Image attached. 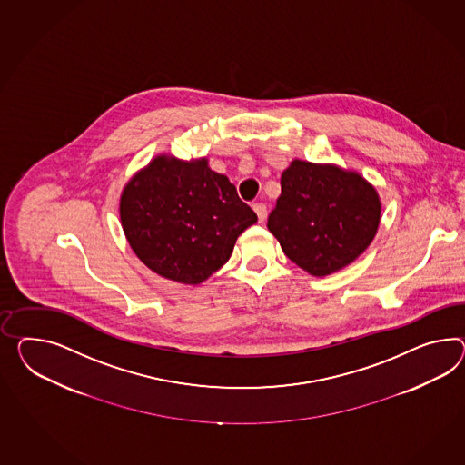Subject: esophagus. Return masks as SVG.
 <instances>
[{"instance_id":"obj_1","label":"esophagus","mask_w":465,"mask_h":465,"mask_svg":"<svg viewBox=\"0 0 465 465\" xmlns=\"http://www.w3.org/2000/svg\"><path fill=\"white\" fill-rule=\"evenodd\" d=\"M252 209H254V213L258 214V221L262 223L264 219H266V215H268V211H266V205L262 203H252Z\"/></svg>"}]
</instances>
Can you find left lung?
<instances>
[{"instance_id": "1", "label": "left lung", "mask_w": 465, "mask_h": 465, "mask_svg": "<svg viewBox=\"0 0 465 465\" xmlns=\"http://www.w3.org/2000/svg\"><path fill=\"white\" fill-rule=\"evenodd\" d=\"M380 221V193L356 170L295 158L282 173L268 229L292 262L322 278L356 262Z\"/></svg>"}]
</instances>
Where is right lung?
I'll list each match as a JSON object with an SVG mask.
<instances>
[{
	"label": "right lung",
	"instance_id": "add662e5",
	"mask_svg": "<svg viewBox=\"0 0 465 465\" xmlns=\"http://www.w3.org/2000/svg\"><path fill=\"white\" fill-rule=\"evenodd\" d=\"M120 219L144 266L172 282L199 285L226 264L239 234L258 215L205 156L160 153L126 182Z\"/></svg>",
	"mask_w": 465,
	"mask_h": 465
}]
</instances>
